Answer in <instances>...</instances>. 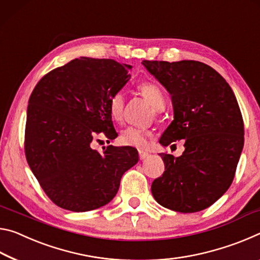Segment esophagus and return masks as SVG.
<instances>
[{
  "instance_id": "esophagus-1",
  "label": "esophagus",
  "mask_w": 260,
  "mask_h": 260,
  "mask_svg": "<svg viewBox=\"0 0 260 260\" xmlns=\"http://www.w3.org/2000/svg\"><path fill=\"white\" fill-rule=\"evenodd\" d=\"M147 156H148V153H147V152H143V151L139 152V159H140V160L146 159Z\"/></svg>"
}]
</instances>
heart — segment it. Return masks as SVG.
Returning <instances> with one entry per match:
<instances>
[{"label":"heart","instance_id":"b5f03b06","mask_svg":"<svg viewBox=\"0 0 260 260\" xmlns=\"http://www.w3.org/2000/svg\"><path fill=\"white\" fill-rule=\"evenodd\" d=\"M138 90L145 99L150 102L155 112H160L165 108V94L158 85L153 83H143L138 86ZM109 114L115 122H122L124 114V96L121 92H117L110 96L108 104ZM151 137V131L145 127L127 126L122 130L120 135V143L124 146H131L144 150L148 145V138Z\"/></svg>","mask_w":260,"mask_h":260}]
</instances>
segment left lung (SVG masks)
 Wrapping results in <instances>:
<instances>
[{"mask_svg":"<svg viewBox=\"0 0 260 260\" xmlns=\"http://www.w3.org/2000/svg\"><path fill=\"white\" fill-rule=\"evenodd\" d=\"M172 95L174 120L162 146L185 139L181 156L161 153L165 172L152 183L161 206L181 213L210 207L231 186L244 145V123L232 87L198 61H143Z\"/></svg>","mask_w":260,"mask_h":260,"instance_id":"1","label":"left lung"}]
</instances>
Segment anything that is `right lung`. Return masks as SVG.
Segmentation results:
<instances>
[{"label":"right lung","mask_w":260,"mask_h":260,"mask_svg":"<svg viewBox=\"0 0 260 260\" xmlns=\"http://www.w3.org/2000/svg\"><path fill=\"white\" fill-rule=\"evenodd\" d=\"M130 69L109 58H75L45 75L29 96L25 155L42 190L64 210L108 204L123 174L138 162L134 147L109 145L100 153L91 146L101 133L116 138L108 104Z\"/></svg>","instance_id":"1"}]
</instances>
